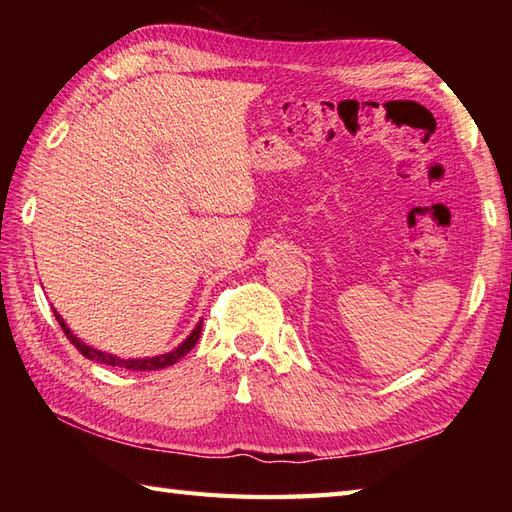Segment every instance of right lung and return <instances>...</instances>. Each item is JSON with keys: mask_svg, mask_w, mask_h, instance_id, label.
<instances>
[{"mask_svg": "<svg viewBox=\"0 0 512 512\" xmlns=\"http://www.w3.org/2000/svg\"><path fill=\"white\" fill-rule=\"evenodd\" d=\"M54 317H57L61 330L65 332V336H68L70 343L79 350L85 358H90V361H96L101 365H110V367H125V369H136V372H154V369H162V367H169L173 363H178L180 358L187 354L189 350H193L195 343H198L200 339V332H202V321L198 323V328H195L189 339L184 341L182 345H178L176 350L169 352V354H160V356H154V358H118V356H112V354H105L101 350H94V347L85 345L81 339H76V336L70 332L68 325L63 323V319L57 314V310H54Z\"/></svg>", "mask_w": 512, "mask_h": 512, "instance_id": "obj_1", "label": "right lung"}]
</instances>
